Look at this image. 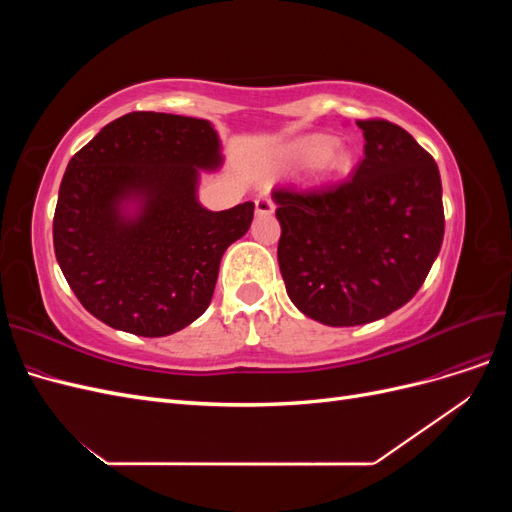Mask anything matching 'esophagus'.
Segmentation results:
<instances>
[{
  "label": "esophagus",
  "instance_id": "obj_1",
  "mask_svg": "<svg viewBox=\"0 0 512 512\" xmlns=\"http://www.w3.org/2000/svg\"><path fill=\"white\" fill-rule=\"evenodd\" d=\"M275 211V205L271 203V198L262 196L256 200V215H271Z\"/></svg>",
  "mask_w": 512,
  "mask_h": 512
}]
</instances>
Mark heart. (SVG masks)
Here are the masks:
<instances>
[{"label": "heart", "mask_w": 512, "mask_h": 512, "mask_svg": "<svg viewBox=\"0 0 512 512\" xmlns=\"http://www.w3.org/2000/svg\"><path fill=\"white\" fill-rule=\"evenodd\" d=\"M280 162L284 168H294L312 162L307 183L312 188H331L344 181L354 168V158L346 147L333 145L331 138L322 134H309L282 149Z\"/></svg>", "instance_id": "b5f03b06"}]
</instances>
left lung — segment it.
I'll return each instance as SVG.
<instances>
[{
	"mask_svg": "<svg viewBox=\"0 0 512 512\" xmlns=\"http://www.w3.org/2000/svg\"><path fill=\"white\" fill-rule=\"evenodd\" d=\"M365 158L333 190H277V262L294 307L327 327H356L406 305L444 237L438 164L389 121H356Z\"/></svg>",
	"mask_w": 512,
	"mask_h": 512,
	"instance_id": "left-lung-1",
	"label": "left lung"
}]
</instances>
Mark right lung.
<instances>
[{
	"label": "right lung",
	"instance_id": "right-lung-1",
	"mask_svg": "<svg viewBox=\"0 0 512 512\" xmlns=\"http://www.w3.org/2000/svg\"><path fill=\"white\" fill-rule=\"evenodd\" d=\"M222 164L211 121L170 113L123 115L76 153L59 185L53 245L91 316L164 337L205 314L224 252L254 218V203L200 205V175Z\"/></svg>",
	"mask_w": 512,
	"mask_h": 512
}]
</instances>
